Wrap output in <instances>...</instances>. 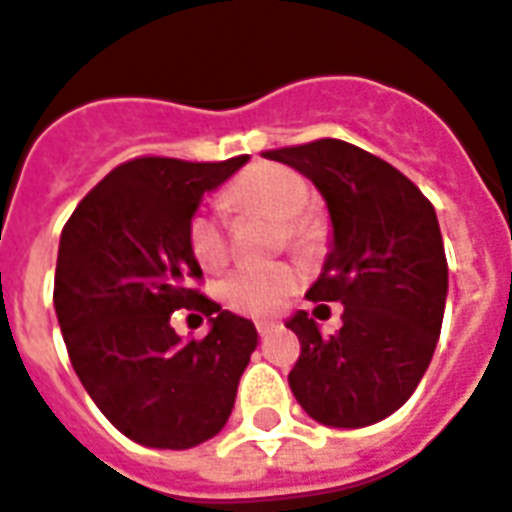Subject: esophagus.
Masks as SVG:
<instances>
[{
    "instance_id": "obj_1",
    "label": "esophagus",
    "mask_w": 512,
    "mask_h": 512,
    "mask_svg": "<svg viewBox=\"0 0 512 512\" xmlns=\"http://www.w3.org/2000/svg\"><path fill=\"white\" fill-rule=\"evenodd\" d=\"M255 328H257V336H260V339H266L268 333L274 331V325H271V323H257Z\"/></svg>"
}]
</instances>
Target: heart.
<instances>
[{
	"label": "heart",
	"instance_id": "b5f03b06",
	"mask_svg": "<svg viewBox=\"0 0 512 512\" xmlns=\"http://www.w3.org/2000/svg\"><path fill=\"white\" fill-rule=\"evenodd\" d=\"M312 189L298 170L274 162H260L244 170L227 192V206L263 208L276 217H285V230L293 244H304L309 236L304 208ZM189 252L200 268L214 271L227 260V233L214 211H198L189 219ZM301 285V271L290 263H244L233 268L219 282V298L233 312L249 317H271L285 304V298Z\"/></svg>",
	"mask_w": 512,
	"mask_h": 512
}]
</instances>
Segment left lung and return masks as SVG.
I'll use <instances>...</instances> for the list:
<instances>
[{"label":"left lung","mask_w":512,"mask_h":512,"mask_svg":"<svg viewBox=\"0 0 512 512\" xmlns=\"http://www.w3.org/2000/svg\"><path fill=\"white\" fill-rule=\"evenodd\" d=\"M266 157L304 173L325 198L331 252L306 298L344 306L333 336L306 312L285 323L301 342L290 391L323 426H372L410 399L437 347L448 260L434 206L404 173L344 140Z\"/></svg>","instance_id":"left-lung-1"}]
</instances>
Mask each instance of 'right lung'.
Returning <instances> with one entry per match:
<instances>
[{"label": "right lung", "instance_id": "1", "mask_svg": "<svg viewBox=\"0 0 512 512\" xmlns=\"http://www.w3.org/2000/svg\"><path fill=\"white\" fill-rule=\"evenodd\" d=\"M246 160L124 162L62 230L54 306L70 363L102 415L146 448L187 450L219 434L257 347L252 320L189 287L203 276L189 219ZM176 308L207 314L206 340L172 331Z\"/></svg>", "mask_w": 512, "mask_h": 512}]
</instances>
